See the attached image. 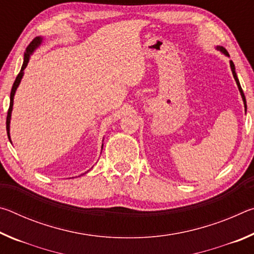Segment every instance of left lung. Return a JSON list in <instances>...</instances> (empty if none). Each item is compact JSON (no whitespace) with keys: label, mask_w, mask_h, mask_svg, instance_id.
I'll use <instances>...</instances> for the list:
<instances>
[{"label":"left lung","mask_w":254,"mask_h":254,"mask_svg":"<svg viewBox=\"0 0 254 254\" xmlns=\"http://www.w3.org/2000/svg\"><path fill=\"white\" fill-rule=\"evenodd\" d=\"M216 49H217V50H220L222 54H224V55L229 56V57H230L229 53H227L226 49H225V48H223V47H221V46H217V47H216ZM230 66H231L232 74H233V77H234V79H235V81H236V85H238L239 91H240V93H241V96H242V100H243V103H244V109H246V112H247V101H246V96H244V93H243V91H242V87H241L240 81H239V79H238V76H236V72H235V66H234V64H233V62H232V60H230Z\"/></svg>","instance_id":"obj_1"}]
</instances>
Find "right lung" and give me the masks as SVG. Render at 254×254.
I'll list each match as a JSON object with an SVG mask.
<instances>
[{"label": "right lung", "instance_id": "1", "mask_svg": "<svg viewBox=\"0 0 254 254\" xmlns=\"http://www.w3.org/2000/svg\"><path fill=\"white\" fill-rule=\"evenodd\" d=\"M42 42V38L41 37H36L34 39L31 41V44L28 46L27 51H25L24 54V59H23V64H22V67H21V70L16 76V78L13 83V86H12V89H11V94H10V107H8V111H7V117H6V133H7V137L8 140H10L11 142V136H10V121H11V113H12V109H13V98H14V94L16 88H18V86L20 85V81L22 79L23 74H24V69L25 67L28 66V63H29V59H30V55H32V53L34 50H36L38 47L41 45ZM102 149H103V144H102Z\"/></svg>", "mask_w": 254, "mask_h": 254}]
</instances>
